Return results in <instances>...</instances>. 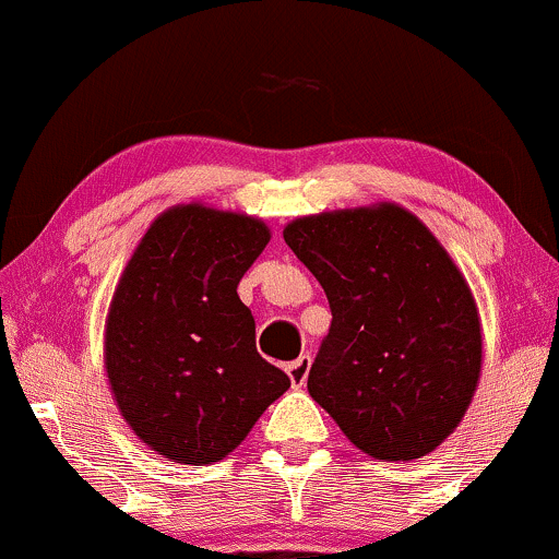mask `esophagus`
Masks as SVG:
<instances>
[{
	"instance_id": "1",
	"label": "esophagus",
	"mask_w": 559,
	"mask_h": 559,
	"mask_svg": "<svg viewBox=\"0 0 559 559\" xmlns=\"http://www.w3.org/2000/svg\"><path fill=\"white\" fill-rule=\"evenodd\" d=\"M310 364H312V358H310V355H299L297 360H292V364L286 366V373H289V379H292V384H294V388H302V384L308 382Z\"/></svg>"
}]
</instances>
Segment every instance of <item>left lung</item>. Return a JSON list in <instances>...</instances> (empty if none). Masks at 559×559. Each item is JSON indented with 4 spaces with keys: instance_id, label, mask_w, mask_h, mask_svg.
Returning a JSON list of instances; mask_svg holds the SVG:
<instances>
[{
    "instance_id": "8db88e82",
    "label": "left lung",
    "mask_w": 559,
    "mask_h": 559,
    "mask_svg": "<svg viewBox=\"0 0 559 559\" xmlns=\"http://www.w3.org/2000/svg\"><path fill=\"white\" fill-rule=\"evenodd\" d=\"M284 241L331 308L312 401L373 459L438 449L469 406L483 358L475 299L438 238L411 212L379 204L299 217Z\"/></svg>"
}]
</instances>
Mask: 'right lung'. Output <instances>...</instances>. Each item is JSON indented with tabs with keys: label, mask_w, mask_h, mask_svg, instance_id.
Wrapping results in <instances>:
<instances>
[{
	"label": "right lung",
	"mask_w": 559,
	"mask_h": 559,
	"mask_svg": "<svg viewBox=\"0 0 559 559\" xmlns=\"http://www.w3.org/2000/svg\"><path fill=\"white\" fill-rule=\"evenodd\" d=\"M270 230L201 204L164 212L134 249L106 323L116 406L143 443L180 464L236 449L292 379L257 353L238 281Z\"/></svg>",
	"instance_id": "add662e5"
}]
</instances>
